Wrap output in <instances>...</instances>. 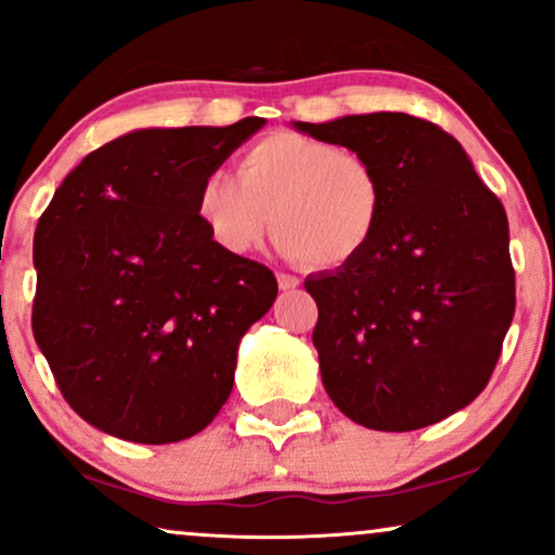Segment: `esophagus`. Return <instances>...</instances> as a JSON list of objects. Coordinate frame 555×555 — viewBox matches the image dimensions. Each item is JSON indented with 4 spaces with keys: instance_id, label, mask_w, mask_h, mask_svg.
I'll return each instance as SVG.
<instances>
[{
    "instance_id": "esophagus-1",
    "label": "esophagus",
    "mask_w": 555,
    "mask_h": 555,
    "mask_svg": "<svg viewBox=\"0 0 555 555\" xmlns=\"http://www.w3.org/2000/svg\"><path fill=\"white\" fill-rule=\"evenodd\" d=\"M276 282H279V289H297L299 286V279L292 276V273H276Z\"/></svg>"
}]
</instances>
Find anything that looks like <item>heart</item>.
<instances>
[{"instance_id": "obj_1", "label": "heart", "mask_w": 555, "mask_h": 555, "mask_svg": "<svg viewBox=\"0 0 555 555\" xmlns=\"http://www.w3.org/2000/svg\"><path fill=\"white\" fill-rule=\"evenodd\" d=\"M384 211V175L371 158L292 130L253 143L237 177L208 171L197 190V216L227 253H250L271 224L282 256L321 269L358 260Z\"/></svg>"}]
</instances>
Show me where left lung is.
<instances>
[{
  "label": "left lung",
  "instance_id": "8db88e82",
  "mask_svg": "<svg viewBox=\"0 0 555 555\" xmlns=\"http://www.w3.org/2000/svg\"><path fill=\"white\" fill-rule=\"evenodd\" d=\"M367 156L386 184L378 234L349 266L305 279L331 401L373 430H417L467 406L514 318L508 219L460 140L401 112L295 122Z\"/></svg>",
  "mask_w": 555,
  "mask_h": 555
}]
</instances>
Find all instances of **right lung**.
<instances>
[{
  "instance_id": "add662e5",
  "label": "right lung",
  "mask_w": 555,
  "mask_h": 555,
  "mask_svg": "<svg viewBox=\"0 0 555 555\" xmlns=\"http://www.w3.org/2000/svg\"><path fill=\"white\" fill-rule=\"evenodd\" d=\"M263 125L127 132L82 158L38 219L34 336L93 428L175 443L232 393L240 339L279 286L208 234L197 190Z\"/></svg>"
}]
</instances>
